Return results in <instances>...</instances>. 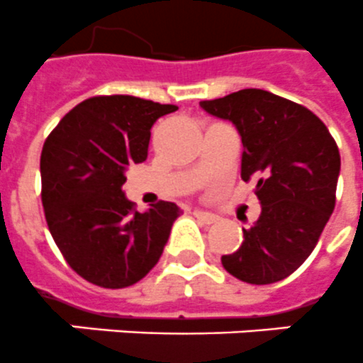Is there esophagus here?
Listing matches in <instances>:
<instances>
[{"label":"esophagus","instance_id":"1","mask_svg":"<svg viewBox=\"0 0 363 363\" xmlns=\"http://www.w3.org/2000/svg\"><path fill=\"white\" fill-rule=\"evenodd\" d=\"M194 214H196V218H199V220H201V222H205V223L218 222V216H216V214H212V212L199 211V208H196V211H194Z\"/></svg>","mask_w":363,"mask_h":363}]
</instances>
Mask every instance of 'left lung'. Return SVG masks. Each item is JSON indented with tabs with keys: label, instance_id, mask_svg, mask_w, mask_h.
<instances>
[{
	"label": "left lung",
	"instance_id": "left-lung-1",
	"mask_svg": "<svg viewBox=\"0 0 363 363\" xmlns=\"http://www.w3.org/2000/svg\"><path fill=\"white\" fill-rule=\"evenodd\" d=\"M231 121L242 140V181H255L261 216L237 252L223 255L231 276L276 284L309 257L335 207L340 149L325 123L304 106L263 89L199 102Z\"/></svg>",
	"mask_w": 363,
	"mask_h": 363
}]
</instances>
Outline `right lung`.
Listing matches in <instances>:
<instances>
[{
	"mask_svg": "<svg viewBox=\"0 0 363 363\" xmlns=\"http://www.w3.org/2000/svg\"><path fill=\"white\" fill-rule=\"evenodd\" d=\"M177 110L130 95L93 96L65 115L44 141L46 223L70 268L89 284L128 287L158 263L182 211L169 201L134 211L123 184L126 167L147 158L156 119Z\"/></svg>",
	"mask_w": 363,
	"mask_h": 363,
	"instance_id": "1",
	"label": "right lung"
}]
</instances>
